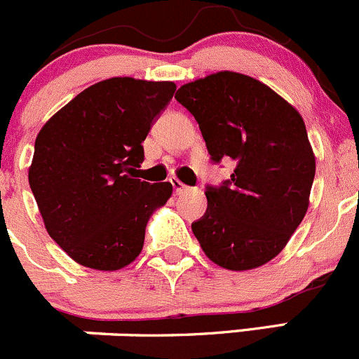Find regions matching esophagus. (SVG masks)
Returning <instances> with one entry per match:
<instances>
[{"mask_svg": "<svg viewBox=\"0 0 359 359\" xmlns=\"http://www.w3.org/2000/svg\"><path fill=\"white\" fill-rule=\"evenodd\" d=\"M169 181H171L172 188H175V194H181V191H183L184 188H187V184L181 183V181H180L178 178H171Z\"/></svg>", "mask_w": 359, "mask_h": 359, "instance_id": "34e87169", "label": "esophagus"}]
</instances>
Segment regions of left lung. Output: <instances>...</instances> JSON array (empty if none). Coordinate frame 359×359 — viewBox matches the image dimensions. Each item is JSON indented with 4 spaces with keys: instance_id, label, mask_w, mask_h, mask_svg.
I'll list each match as a JSON object with an SVG mask.
<instances>
[{
    "instance_id": "obj_1",
    "label": "left lung",
    "mask_w": 359,
    "mask_h": 359,
    "mask_svg": "<svg viewBox=\"0 0 359 359\" xmlns=\"http://www.w3.org/2000/svg\"><path fill=\"white\" fill-rule=\"evenodd\" d=\"M215 162H236L223 187L205 190L208 209L191 223L205 257L251 271L278 257L309 208L316 157L304 118L257 78L218 71L181 85Z\"/></svg>"
}]
</instances>
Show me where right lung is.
Segmentation results:
<instances>
[{"instance_id": "obj_1", "label": "right lung", "mask_w": 359, "mask_h": 359, "mask_svg": "<svg viewBox=\"0 0 359 359\" xmlns=\"http://www.w3.org/2000/svg\"><path fill=\"white\" fill-rule=\"evenodd\" d=\"M175 90V81L108 78L38 133L29 187L48 236L76 264L111 272L140 257L148 219L172 195L169 181L137 180L141 143Z\"/></svg>"}]
</instances>
